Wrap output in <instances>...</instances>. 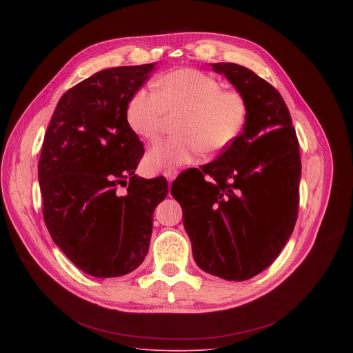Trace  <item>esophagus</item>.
<instances>
[{"instance_id":"obj_1","label":"esophagus","mask_w":353,"mask_h":353,"mask_svg":"<svg viewBox=\"0 0 353 353\" xmlns=\"http://www.w3.org/2000/svg\"><path fill=\"white\" fill-rule=\"evenodd\" d=\"M163 174H164V177L167 179V181H169V183H172L177 177V172L176 170H167Z\"/></svg>"}]
</instances>
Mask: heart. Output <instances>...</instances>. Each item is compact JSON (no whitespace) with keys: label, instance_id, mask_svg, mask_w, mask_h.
Listing matches in <instances>:
<instances>
[{"label":"heart","instance_id":"1","mask_svg":"<svg viewBox=\"0 0 353 353\" xmlns=\"http://www.w3.org/2000/svg\"><path fill=\"white\" fill-rule=\"evenodd\" d=\"M154 92L139 90L127 104V123L143 140L154 141L169 119H177L179 134L154 144L145 164L153 172L190 164L203 152L219 154L240 137L249 105L242 92L223 90L221 83L196 68H179L153 81Z\"/></svg>","mask_w":353,"mask_h":353}]
</instances>
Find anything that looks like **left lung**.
Listing matches in <instances>:
<instances>
[{"label": "left lung", "instance_id": "obj_1", "mask_svg": "<svg viewBox=\"0 0 353 353\" xmlns=\"http://www.w3.org/2000/svg\"><path fill=\"white\" fill-rule=\"evenodd\" d=\"M210 67L245 96L248 121L214 161L183 172L172 194L183 209L197 266L240 282L269 268L293 232L302 172L299 143L274 87L243 65ZM205 174L214 180L206 182Z\"/></svg>", "mask_w": 353, "mask_h": 353}]
</instances>
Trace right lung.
I'll return each mask as SVG.
<instances>
[{
  "instance_id": "1",
  "label": "right lung",
  "mask_w": 353,
  "mask_h": 353,
  "mask_svg": "<svg viewBox=\"0 0 353 353\" xmlns=\"http://www.w3.org/2000/svg\"><path fill=\"white\" fill-rule=\"evenodd\" d=\"M154 68L156 63L105 68L74 85L44 137L39 181L46 226L74 265L100 279L143 263L154 209L169 192L164 177H136L144 148L125 116Z\"/></svg>"
}]
</instances>
